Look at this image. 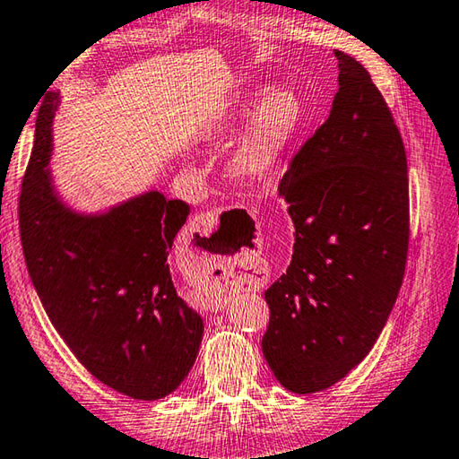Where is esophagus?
<instances>
[{
    "label": "esophagus",
    "instance_id": "obj_1",
    "mask_svg": "<svg viewBox=\"0 0 459 459\" xmlns=\"http://www.w3.org/2000/svg\"><path fill=\"white\" fill-rule=\"evenodd\" d=\"M216 216H219V212L216 211H208V212H202V214H198L196 219L192 221V227L196 229V230H200V229H206V227H211V224L216 221ZM255 290H257V287H261L263 285V281H255V283H251ZM224 306H227V301L224 299H212V301H208V307L212 309V312H221V309H224Z\"/></svg>",
    "mask_w": 459,
    "mask_h": 459
}]
</instances>
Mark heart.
<instances>
[{
  "mask_svg": "<svg viewBox=\"0 0 459 459\" xmlns=\"http://www.w3.org/2000/svg\"><path fill=\"white\" fill-rule=\"evenodd\" d=\"M301 115V100L290 89L257 87L224 108L216 123L219 134L235 131L249 121L227 158L229 176L245 184H257L273 174L298 134Z\"/></svg>",
  "mask_w": 459,
  "mask_h": 459,
  "instance_id": "b5f03b06",
  "label": "heart"
}]
</instances>
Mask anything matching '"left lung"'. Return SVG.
<instances>
[{
  "instance_id": "left-lung-1",
  "label": "left lung",
  "mask_w": 459,
  "mask_h": 459,
  "mask_svg": "<svg viewBox=\"0 0 459 459\" xmlns=\"http://www.w3.org/2000/svg\"><path fill=\"white\" fill-rule=\"evenodd\" d=\"M330 117L279 182L295 227L291 263L265 291L263 354L287 391H324L375 346L405 275L407 155L367 68L336 50Z\"/></svg>"
}]
</instances>
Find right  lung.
Segmentation results:
<instances>
[{
    "mask_svg": "<svg viewBox=\"0 0 459 459\" xmlns=\"http://www.w3.org/2000/svg\"><path fill=\"white\" fill-rule=\"evenodd\" d=\"M58 105L60 92H48L38 111L22 184L30 279L52 325L92 377L131 399H161L188 377L204 333L200 314L176 293L168 263L190 206L160 190L103 212L68 206L48 168ZM198 245L206 248V238Z\"/></svg>",
    "mask_w": 459,
    "mask_h": 459,
    "instance_id": "add662e5",
    "label": "right lung"
}]
</instances>
